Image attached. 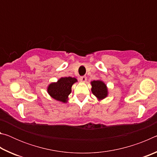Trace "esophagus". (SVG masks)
<instances>
[{
	"label": "esophagus",
	"mask_w": 157,
	"mask_h": 157,
	"mask_svg": "<svg viewBox=\"0 0 157 157\" xmlns=\"http://www.w3.org/2000/svg\"><path fill=\"white\" fill-rule=\"evenodd\" d=\"M80 80L81 81H82V82H86V79H87V78H86V76H81L80 77Z\"/></svg>",
	"instance_id": "esophagus-1"
}]
</instances>
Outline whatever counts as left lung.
Returning <instances> with one entry per match:
<instances>
[{
	"label": "left lung",
	"instance_id": "8db88e82",
	"mask_svg": "<svg viewBox=\"0 0 157 157\" xmlns=\"http://www.w3.org/2000/svg\"><path fill=\"white\" fill-rule=\"evenodd\" d=\"M91 91L98 100H102L107 96L108 91L106 84L102 81L94 80L91 82Z\"/></svg>",
	"mask_w": 157,
	"mask_h": 157
}]
</instances>
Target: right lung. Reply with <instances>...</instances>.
<instances>
[{
    "mask_svg": "<svg viewBox=\"0 0 157 157\" xmlns=\"http://www.w3.org/2000/svg\"><path fill=\"white\" fill-rule=\"evenodd\" d=\"M77 79L71 77L60 78L57 82L50 84L48 87V93L55 100L63 103L67 102L68 95L71 93V87Z\"/></svg>",
    "mask_w": 157,
    "mask_h": 157,
    "instance_id": "add662e5",
    "label": "right lung"
}]
</instances>
